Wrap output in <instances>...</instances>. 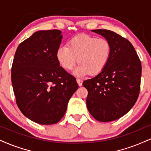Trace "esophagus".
Segmentation results:
<instances>
[{
	"label": "esophagus",
	"instance_id": "1",
	"mask_svg": "<svg viewBox=\"0 0 151 151\" xmlns=\"http://www.w3.org/2000/svg\"><path fill=\"white\" fill-rule=\"evenodd\" d=\"M76 81H77L78 84L79 86H82V85H83V81H82L81 79L77 78L76 79Z\"/></svg>",
	"mask_w": 151,
	"mask_h": 151
}]
</instances>
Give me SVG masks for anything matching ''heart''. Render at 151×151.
Wrapping results in <instances>:
<instances>
[{
  "instance_id": "heart-1",
  "label": "heart",
  "mask_w": 151,
  "mask_h": 151,
  "mask_svg": "<svg viewBox=\"0 0 151 151\" xmlns=\"http://www.w3.org/2000/svg\"><path fill=\"white\" fill-rule=\"evenodd\" d=\"M111 46L109 40L87 34H80L70 38L68 46L61 45L56 52V57L60 66L65 70H71L77 64H80L74 70L77 76L90 73L96 75L103 70L109 62Z\"/></svg>"
}]
</instances>
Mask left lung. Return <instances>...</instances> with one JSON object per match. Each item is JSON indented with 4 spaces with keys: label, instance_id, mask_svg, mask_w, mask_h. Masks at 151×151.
Here are the masks:
<instances>
[{
    "label": "left lung",
    "instance_id": "1",
    "mask_svg": "<svg viewBox=\"0 0 151 151\" xmlns=\"http://www.w3.org/2000/svg\"><path fill=\"white\" fill-rule=\"evenodd\" d=\"M92 31L109 40L111 53L105 68L94 78L83 82L88 91L87 107L96 120L111 122L129 112L138 99L141 61L127 39L106 29Z\"/></svg>",
    "mask_w": 151,
    "mask_h": 151
}]
</instances>
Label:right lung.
<instances>
[{"label": "right lung", "mask_w": 151, "mask_h": 151, "mask_svg": "<svg viewBox=\"0 0 151 151\" xmlns=\"http://www.w3.org/2000/svg\"><path fill=\"white\" fill-rule=\"evenodd\" d=\"M57 29L38 31L19 45L12 66V84L21 112L36 123H57L78 88L59 66L56 52L62 40Z\"/></svg>", "instance_id": "1"}]
</instances>
